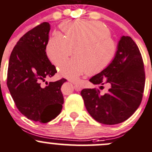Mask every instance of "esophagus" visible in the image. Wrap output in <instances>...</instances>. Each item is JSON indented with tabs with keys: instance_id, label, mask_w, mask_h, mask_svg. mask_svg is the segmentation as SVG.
<instances>
[{
	"instance_id": "34e87169",
	"label": "esophagus",
	"mask_w": 152,
	"mask_h": 152,
	"mask_svg": "<svg viewBox=\"0 0 152 152\" xmlns=\"http://www.w3.org/2000/svg\"><path fill=\"white\" fill-rule=\"evenodd\" d=\"M73 84H74V88L75 89L76 91H81L82 87H81L80 86L78 85L77 83H73Z\"/></svg>"
}]
</instances>
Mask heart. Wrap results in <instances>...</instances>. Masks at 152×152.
Segmentation results:
<instances>
[{"instance_id":"b5f03b06","label":"heart","mask_w":152,"mask_h":152,"mask_svg":"<svg viewBox=\"0 0 152 152\" xmlns=\"http://www.w3.org/2000/svg\"><path fill=\"white\" fill-rule=\"evenodd\" d=\"M64 37L53 33L46 45V54L53 64L58 66L72 54L74 57L62 64L59 75L77 80L88 72L96 75L112 63L118 51V45L111 38L108 28L99 22L76 20L65 21L60 26Z\"/></svg>"}]
</instances>
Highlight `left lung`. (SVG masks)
<instances>
[{
	"mask_svg": "<svg viewBox=\"0 0 152 152\" xmlns=\"http://www.w3.org/2000/svg\"><path fill=\"white\" fill-rule=\"evenodd\" d=\"M94 85L108 84L104 94L99 89L84 88L81 96L88 113L103 124H117L129 118L140 105L145 86V70L138 47L123 36L115 58L107 68L92 77Z\"/></svg>",
	"mask_w": 152,
	"mask_h": 152,
	"instance_id": "1",
	"label": "left lung"
}]
</instances>
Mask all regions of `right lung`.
Here are the masks:
<instances>
[{
    "instance_id": "obj_1",
    "label": "right lung",
    "mask_w": 152,
    "mask_h": 152,
    "mask_svg": "<svg viewBox=\"0 0 152 152\" xmlns=\"http://www.w3.org/2000/svg\"><path fill=\"white\" fill-rule=\"evenodd\" d=\"M50 26L44 22L17 42L9 58L7 86L17 107L28 119L47 123L60 114L64 78L45 83L57 72L46 54Z\"/></svg>"
}]
</instances>
